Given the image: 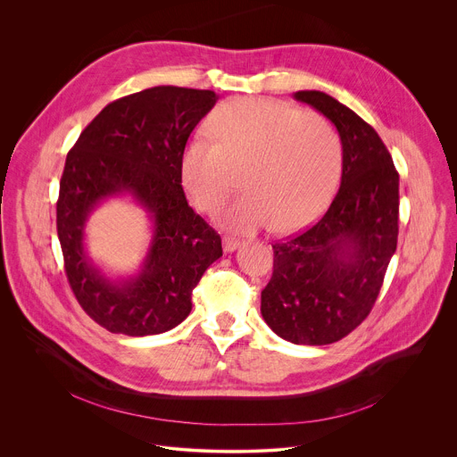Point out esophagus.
Here are the masks:
<instances>
[{
  "label": "esophagus",
  "instance_id": "1",
  "mask_svg": "<svg viewBox=\"0 0 457 457\" xmlns=\"http://www.w3.org/2000/svg\"><path fill=\"white\" fill-rule=\"evenodd\" d=\"M222 247H224V253H233V251H237L240 247V240L231 238V237H224Z\"/></svg>",
  "mask_w": 457,
  "mask_h": 457
}]
</instances>
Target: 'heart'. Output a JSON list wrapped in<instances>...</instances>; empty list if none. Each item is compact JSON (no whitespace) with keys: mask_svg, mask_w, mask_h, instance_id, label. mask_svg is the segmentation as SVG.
Returning <instances> with one entry per match:
<instances>
[{"mask_svg":"<svg viewBox=\"0 0 457 457\" xmlns=\"http://www.w3.org/2000/svg\"><path fill=\"white\" fill-rule=\"evenodd\" d=\"M215 139H193L180 161L182 184L204 212L217 210L242 170L245 195L219 220L249 235L266 226L295 231L329 203L342 170V145L323 115L271 99H238L219 108Z\"/></svg>","mask_w":457,"mask_h":457,"instance_id":"1","label":"heart"}]
</instances>
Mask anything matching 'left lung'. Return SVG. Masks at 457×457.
<instances>
[{
	"label": "left lung",
	"mask_w": 457,
	"mask_h": 457,
	"mask_svg": "<svg viewBox=\"0 0 457 457\" xmlns=\"http://www.w3.org/2000/svg\"><path fill=\"white\" fill-rule=\"evenodd\" d=\"M293 97L329 119L342 143V182L312 228L275 244L260 312L296 345L342 340L370 312L398 244L400 175L376 129L318 90Z\"/></svg>",
	"instance_id": "left-lung-1"
}]
</instances>
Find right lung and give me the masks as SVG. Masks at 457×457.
<instances>
[{"instance_id": "1", "label": "right lung", "mask_w": 457, "mask_h": 457, "mask_svg": "<svg viewBox=\"0 0 457 457\" xmlns=\"http://www.w3.org/2000/svg\"><path fill=\"white\" fill-rule=\"evenodd\" d=\"M212 90L154 87L104 106L67 155L57 237L64 271L85 312L110 333L148 337L186 320L191 293L222 256L220 237L186 201L180 161L193 128L215 106ZM129 196L153 238L140 271L112 278L86 249V222L103 203Z\"/></svg>"}]
</instances>
